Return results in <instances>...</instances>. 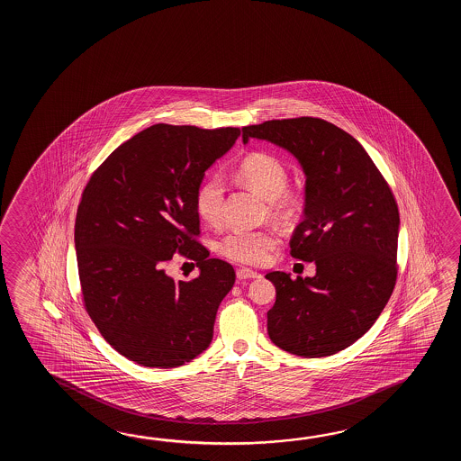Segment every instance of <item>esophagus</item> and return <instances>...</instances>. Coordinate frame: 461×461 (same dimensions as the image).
<instances>
[{
	"mask_svg": "<svg viewBox=\"0 0 461 461\" xmlns=\"http://www.w3.org/2000/svg\"><path fill=\"white\" fill-rule=\"evenodd\" d=\"M260 274H257L254 270H250V268H239L237 270V278L239 280H252V278H258Z\"/></svg>",
	"mask_w": 461,
	"mask_h": 461,
	"instance_id": "1",
	"label": "esophagus"
}]
</instances>
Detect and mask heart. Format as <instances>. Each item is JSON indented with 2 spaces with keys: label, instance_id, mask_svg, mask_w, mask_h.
<instances>
[{
  "label": "heart",
  "instance_id": "heart-1",
  "mask_svg": "<svg viewBox=\"0 0 461 461\" xmlns=\"http://www.w3.org/2000/svg\"><path fill=\"white\" fill-rule=\"evenodd\" d=\"M235 173L244 185L268 201V209L274 216L286 217L294 211V197L286 193L288 171L278 158L268 153L247 155L239 163ZM224 181L219 175H209L199 183L194 206L197 216L204 222H219L224 206ZM276 244L278 235L270 229H235L221 239L219 252L239 264L262 265L268 260Z\"/></svg>",
  "mask_w": 461,
  "mask_h": 461
}]
</instances>
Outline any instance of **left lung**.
Wrapping results in <instances>:
<instances>
[{
  "label": "left lung",
  "mask_w": 461,
  "mask_h": 461,
  "mask_svg": "<svg viewBox=\"0 0 461 461\" xmlns=\"http://www.w3.org/2000/svg\"><path fill=\"white\" fill-rule=\"evenodd\" d=\"M274 143L303 169V221L292 257L314 262L313 276L270 272L276 300L267 313L272 343L303 357L339 353L371 330L391 298L399 209L361 143L321 118L270 120L242 140Z\"/></svg>",
  "instance_id": "left-lung-1"
}]
</instances>
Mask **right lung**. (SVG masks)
<instances>
[{
	"label": "right lung",
	"instance_id": "obj_1",
	"mask_svg": "<svg viewBox=\"0 0 461 461\" xmlns=\"http://www.w3.org/2000/svg\"><path fill=\"white\" fill-rule=\"evenodd\" d=\"M239 137L240 128L158 123L120 145L82 193L74 242L86 310L133 363L177 367L212 341L235 272L196 242L194 194ZM176 251L197 260L194 281L166 274Z\"/></svg>",
	"mask_w": 461,
	"mask_h": 461
}]
</instances>
